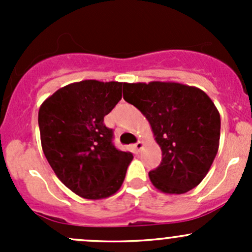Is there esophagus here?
<instances>
[{
  "mask_svg": "<svg viewBox=\"0 0 252 252\" xmlns=\"http://www.w3.org/2000/svg\"><path fill=\"white\" fill-rule=\"evenodd\" d=\"M134 147H135V150H136V151H138V152L141 151V149H142V147H144V142H142V141H138L135 145H134Z\"/></svg>",
  "mask_w": 252,
  "mask_h": 252,
  "instance_id": "1",
  "label": "esophagus"
}]
</instances>
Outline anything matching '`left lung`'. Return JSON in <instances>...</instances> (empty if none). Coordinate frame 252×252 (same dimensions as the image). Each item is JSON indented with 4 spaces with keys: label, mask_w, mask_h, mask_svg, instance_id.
I'll use <instances>...</instances> for the list:
<instances>
[{
    "label": "left lung",
    "mask_w": 252,
    "mask_h": 252,
    "mask_svg": "<svg viewBox=\"0 0 252 252\" xmlns=\"http://www.w3.org/2000/svg\"><path fill=\"white\" fill-rule=\"evenodd\" d=\"M123 97L146 117L162 151L149 173L156 189L184 194L210 171L220 135V112L201 89L173 81L126 83Z\"/></svg>",
    "instance_id": "left-lung-1"
}]
</instances>
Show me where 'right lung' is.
<instances>
[{
  "mask_svg": "<svg viewBox=\"0 0 252 252\" xmlns=\"http://www.w3.org/2000/svg\"><path fill=\"white\" fill-rule=\"evenodd\" d=\"M126 84L83 80L65 85L39 110L41 146L58 179L74 194L100 200L116 194L133 159L112 142L103 118L122 98Z\"/></svg>",
  "mask_w": 252,
  "mask_h": 252,
  "instance_id": "obj_1",
  "label": "right lung"
}]
</instances>
